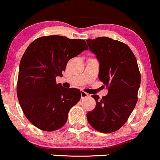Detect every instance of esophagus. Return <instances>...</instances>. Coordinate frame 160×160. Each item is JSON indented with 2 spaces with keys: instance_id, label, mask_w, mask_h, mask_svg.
<instances>
[{
  "instance_id": "1",
  "label": "esophagus",
  "mask_w": 160,
  "mask_h": 160,
  "mask_svg": "<svg viewBox=\"0 0 160 160\" xmlns=\"http://www.w3.org/2000/svg\"><path fill=\"white\" fill-rule=\"evenodd\" d=\"M88 96H89V94H87L84 91L81 92V98H82V99H84V98L88 97Z\"/></svg>"
}]
</instances>
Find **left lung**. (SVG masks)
<instances>
[{
  "label": "left lung",
  "mask_w": 160,
  "mask_h": 160,
  "mask_svg": "<svg viewBox=\"0 0 160 160\" xmlns=\"http://www.w3.org/2000/svg\"><path fill=\"white\" fill-rule=\"evenodd\" d=\"M89 50L100 64L99 79L108 94L96 101L94 110L87 113L89 124L101 132H112L125 124L138 100L141 84L137 60L125 43L108 37L87 39Z\"/></svg>",
  "instance_id": "1"
}]
</instances>
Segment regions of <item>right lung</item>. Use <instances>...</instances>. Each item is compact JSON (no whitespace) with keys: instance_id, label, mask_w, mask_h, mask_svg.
Masks as SVG:
<instances>
[{"instance_id":"right-lung-1","label":"right lung","mask_w":160,"mask_h":160,"mask_svg":"<svg viewBox=\"0 0 160 160\" xmlns=\"http://www.w3.org/2000/svg\"><path fill=\"white\" fill-rule=\"evenodd\" d=\"M88 49L84 40L49 36L30 43L21 59L17 98L27 119L40 130L51 132L65 124L81 92L56 83L68 62Z\"/></svg>"}]
</instances>
